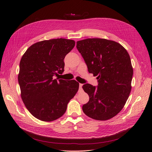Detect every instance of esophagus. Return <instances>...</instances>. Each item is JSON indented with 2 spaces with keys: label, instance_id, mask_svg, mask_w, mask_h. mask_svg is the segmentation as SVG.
<instances>
[{
  "label": "esophagus",
  "instance_id": "1",
  "mask_svg": "<svg viewBox=\"0 0 152 152\" xmlns=\"http://www.w3.org/2000/svg\"><path fill=\"white\" fill-rule=\"evenodd\" d=\"M83 84H80V89H82V87H83Z\"/></svg>",
  "mask_w": 152,
  "mask_h": 152
}]
</instances>
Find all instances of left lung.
<instances>
[{
    "mask_svg": "<svg viewBox=\"0 0 152 152\" xmlns=\"http://www.w3.org/2000/svg\"><path fill=\"white\" fill-rule=\"evenodd\" d=\"M89 73L97 76V87L83 86L89 96L83 110L88 117L106 121L123 109L132 89L133 68L127 51L116 42L104 38H87L76 42Z\"/></svg>",
    "mask_w": 152,
    "mask_h": 152,
    "instance_id": "1",
    "label": "left lung"
}]
</instances>
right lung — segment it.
Returning <instances> with one entry per match:
<instances>
[{
	"label": "right lung",
	"mask_w": 152,
	"mask_h": 152,
	"mask_svg": "<svg viewBox=\"0 0 152 152\" xmlns=\"http://www.w3.org/2000/svg\"><path fill=\"white\" fill-rule=\"evenodd\" d=\"M75 45L74 40L65 38L38 42L21 58L18 80L22 99L39 120L51 122L61 117L78 91L79 83L75 80L54 79L63 73L64 58Z\"/></svg>",
	"instance_id": "obj_1"
}]
</instances>
